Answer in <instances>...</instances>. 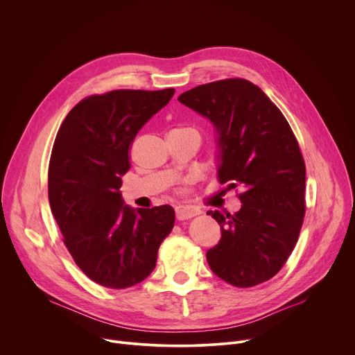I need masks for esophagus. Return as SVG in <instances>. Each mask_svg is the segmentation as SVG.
Instances as JSON below:
<instances>
[{"mask_svg": "<svg viewBox=\"0 0 355 355\" xmlns=\"http://www.w3.org/2000/svg\"><path fill=\"white\" fill-rule=\"evenodd\" d=\"M196 215H199V211L195 208H191L187 205H180L175 208V216L178 220H188Z\"/></svg>", "mask_w": 355, "mask_h": 355, "instance_id": "obj_1", "label": "esophagus"}]
</instances>
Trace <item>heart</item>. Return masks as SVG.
I'll use <instances>...</instances> for the list:
<instances>
[{
	"mask_svg": "<svg viewBox=\"0 0 355 355\" xmlns=\"http://www.w3.org/2000/svg\"><path fill=\"white\" fill-rule=\"evenodd\" d=\"M171 132H180V133H195V135H198V132H196L193 128H177V129H174V130H171Z\"/></svg>",
	"mask_w": 355,
	"mask_h": 355,
	"instance_id": "obj_1",
	"label": "heart"
}]
</instances>
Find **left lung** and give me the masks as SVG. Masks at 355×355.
Wrapping results in <instances>:
<instances>
[{
  "label": "left lung",
  "mask_w": 355,
  "mask_h": 355,
  "mask_svg": "<svg viewBox=\"0 0 355 355\" xmlns=\"http://www.w3.org/2000/svg\"><path fill=\"white\" fill-rule=\"evenodd\" d=\"M178 101L214 123L218 180L243 189L234 215L208 212L222 230L207 252L208 264L233 286L263 284L289 259L306 212V168L297 140L272 101L244 78L198 85Z\"/></svg>",
  "instance_id": "8db88e82"
}]
</instances>
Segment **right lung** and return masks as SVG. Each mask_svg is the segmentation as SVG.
<instances>
[{
    "mask_svg": "<svg viewBox=\"0 0 355 355\" xmlns=\"http://www.w3.org/2000/svg\"><path fill=\"white\" fill-rule=\"evenodd\" d=\"M175 89H115L84 98L64 118L49 163L50 209L80 270L94 282L125 289L155 270L175 222L170 205L132 209L119 188L141 126Z\"/></svg>",
    "mask_w": 355,
    "mask_h": 355,
    "instance_id": "add662e5",
    "label": "right lung"
}]
</instances>
